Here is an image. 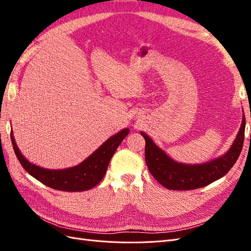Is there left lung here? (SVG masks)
I'll use <instances>...</instances> for the list:
<instances>
[{"instance_id": "1", "label": "left lung", "mask_w": 251, "mask_h": 251, "mask_svg": "<svg viewBox=\"0 0 251 251\" xmlns=\"http://www.w3.org/2000/svg\"><path fill=\"white\" fill-rule=\"evenodd\" d=\"M245 125V117H243L237 138L224 156L197 165L174 161L147 134L141 132L146 140V162L149 171L162 186L173 191H189L206 186L225 176L237 162L244 142Z\"/></svg>"}]
</instances>
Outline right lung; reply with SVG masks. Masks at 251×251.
<instances>
[{
	"instance_id": "add662e5",
	"label": "right lung",
	"mask_w": 251,
	"mask_h": 251,
	"mask_svg": "<svg viewBox=\"0 0 251 251\" xmlns=\"http://www.w3.org/2000/svg\"><path fill=\"white\" fill-rule=\"evenodd\" d=\"M128 132H130L128 128H125V130L112 136L80 164L65 170L43 169L30 163L21 154L17 143L14 141L12 132L10 138L14 153H16L20 163L25 171L36 180L51 188L58 189V191L83 192L94 187L102 180L105 173H107L111 158Z\"/></svg>"
}]
</instances>
